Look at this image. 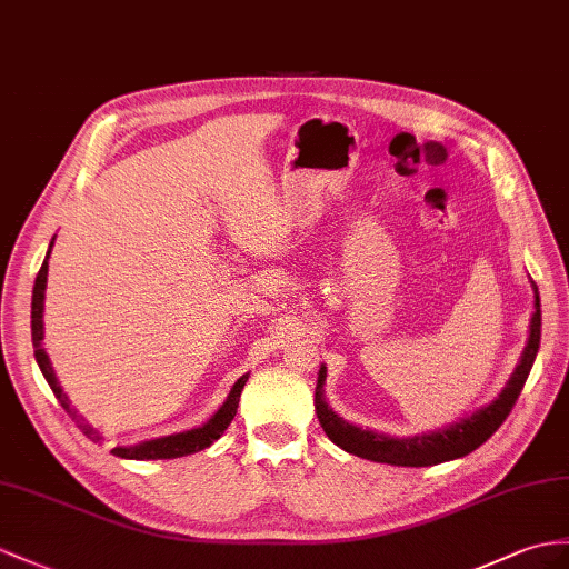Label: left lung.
<instances>
[{
    "label": "left lung",
    "mask_w": 569,
    "mask_h": 569,
    "mask_svg": "<svg viewBox=\"0 0 569 569\" xmlns=\"http://www.w3.org/2000/svg\"><path fill=\"white\" fill-rule=\"evenodd\" d=\"M531 289H533V316L529 326V340H526V348L521 352L517 369L511 371L502 393L497 396L492 403L478 408L476 412H470L468 418L459 422L435 429V432H425L415 437H391V435L377 432V429H365L342 420L340 415L328 406V400L323 396L328 369L326 365H321V369H318L313 406H316L318 422H321L328 439L332 445H338L342 451L359 456V459L389 463V466H408V468L437 466L445 461L461 459V456L476 451L507 420V415L511 412V408H515L523 383L529 379V371L536 362L538 345H540V299H538L536 282H531Z\"/></svg>",
    "instance_id": "obj_1"
}]
</instances>
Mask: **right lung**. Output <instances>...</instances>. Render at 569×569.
<instances>
[{"label": "right lung", "mask_w": 569, "mask_h": 569, "mask_svg": "<svg viewBox=\"0 0 569 569\" xmlns=\"http://www.w3.org/2000/svg\"><path fill=\"white\" fill-rule=\"evenodd\" d=\"M52 243L54 239L50 241V248H48V256L43 260V266H40V272L36 277V284H33V301H31V336H33V348H36V362L40 367V371H43L46 381L50 383V389L54 393V398L60 400V406L72 415V420L77 422V427L84 432L93 445H101L103 441V435L99 432V429L91 427L81 415H77V410L69 406V398L67 393L62 391V386L58 381V377H54L52 371V365H50V357L48 352L43 350V309H46V284H48V258H50V251H52ZM248 381V373H243V377L231 386V391L227 396L224 403H221V408L212 415L210 420H207L204 425L196 427V429H186V432H178V435H169V437H157V439H147V441H140V445H130V447H116L113 453L120 456V459H132V461H159V459H180V456H188V453H198L207 447H212L214 441L224 435V429L231 425L233 415H237V408H239V398H241V391L243 386Z\"/></svg>", "instance_id": "1"}]
</instances>
